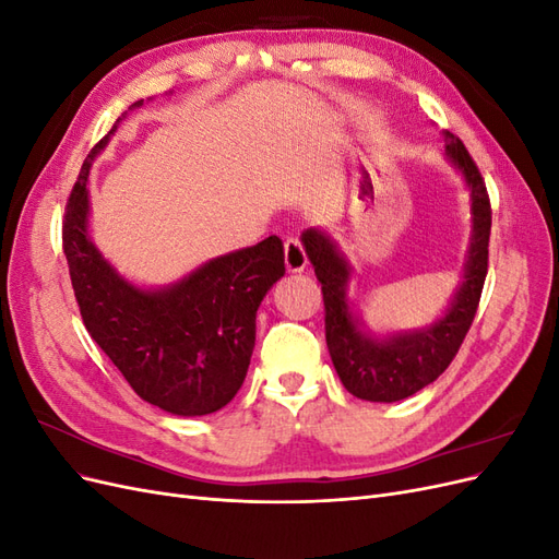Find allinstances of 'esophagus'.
I'll use <instances>...</instances> for the list:
<instances>
[{"label":"esophagus","instance_id":"esophagus-1","mask_svg":"<svg viewBox=\"0 0 559 559\" xmlns=\"http://www.w3.org/2000/svg\"><path fill=\"white\" fill-rule=\"evenodd\" d=\"M284 265H286V273H302V270H306L308 257H306V249H302L298 238H286Z\"/></svg>","mask_w":559,"mask_h":559}]
</instances>
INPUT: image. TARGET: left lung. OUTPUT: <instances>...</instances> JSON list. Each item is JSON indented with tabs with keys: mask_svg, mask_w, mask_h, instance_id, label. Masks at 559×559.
Returning <instances> with one entry per match:
<instances>
[{
	"mask_svg": "<svg viewBox=\"0 0 559 559\" xmlns=\"http://www.w3.org/2000/svg\"><path fill=\"white\" fill-rule=\"evenodd\" d=\"M445 156L462 175L471 195V240L464 257L462 282L445 312L431 324L411 331L376 333L366 326L347 286L354 267L341 245L324 228H308L300 235L314 275L321 282L326 310V345L335 373L347 392L364 401L394 403L431 384L460 352L476 317L487 275V245L492 210L485 181L460 138L443 132Z\"/></svg>",
	"mask_w": 559,
	"mask_h": 559,
	"instance_id": "1",
	"label": "left lung"
}]
</instances>
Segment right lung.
<instances>
[{"mask_svg": "<svg viewBox=\"0 0 559 559\" xmlns=\"http://www.w3.org/2000/svg\"><path fill=\"white\" fill-rule=\"evenodd\" d=\"M144 99L130 105L138 109ZM126 114L83 160L67 202L62 247L93 341L146 403L200 417L222 411L245 382L257 343V310L284 277L277 235L210 259L165 286L126 280L91 238L88 177Z\"/></svg>", "mask_w": 559, "mask_h": 559, "instance_id": "1", "label": "right lung"}]
</instances>
